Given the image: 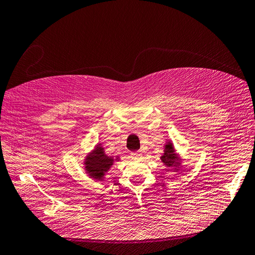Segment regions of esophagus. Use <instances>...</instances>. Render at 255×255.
<instances>
[{
    "instance_id": "esophagus-1",
    "label": "esophagus",
    "mask_w": 255,
    "mask_h": 255,
    "mask_svg": "<svg viewBox=\"0 0 255 255\" xmlns=\"http://www.w3.org/2000/svg\"><path fill=\"white\" fill-rule=\"evenodd\" d=\"M141 156H142V153L139 152V151H135V152L130 153V157L134 158V159H139V158H141Z\"/></svg>"
}]
</instances>
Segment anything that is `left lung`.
Instances as JSON below:
<instances>
[{"label": "left lung", "instance_id": "obj_1", "mask_svg": "<svg viewBox=\"0 0 255 255\" xmlns=\"http://www.w3.org/2000/svg\"><path fill=\"white\" fill-rule=\"evenodd\" d=\"M161 159L167 167H174V170H178V168L177 167L180 165V159H179L178 155L176 154L174 145L171 142H167V144L165 145L164 153L161 156Z\"/></svg>", "mask_w": 255, "mask_h": 255}]
</instances>
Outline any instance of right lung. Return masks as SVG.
<instances>
[{"mask_svg":"<svg viewBox=\"0 0 255 255\" xmlns=\"http://www.w3.org/2000/svg\"><path fill=\"white\" fill-rule=\"evenodd\" d=\"M114 162L115 159L112 156L106 155L103 147L101 146V144H98L96 149L86 157L85 168L91 178L103 180L105 173L112 167Z\"/></svg>","mask_w":255,"mask_h":255,"instance_id":"right-lung-1","label":"right lung"}]
</instances>
